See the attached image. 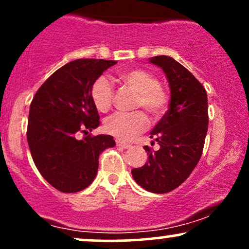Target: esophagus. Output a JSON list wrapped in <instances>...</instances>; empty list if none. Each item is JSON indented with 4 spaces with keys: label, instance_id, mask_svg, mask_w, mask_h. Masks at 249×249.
<instances>
[{
    "label": "esophagus",
    "instance_id": "obj_1",
    "mask_svg": "<svg viewBox=\"0 0 249 249\" xmlns=\"http://www.w3.org/2000/svg\"><path fill=\"white\" fill-rule=\"evenodd\" d=\"M116 144H117V146H118V147H122V148H128V147L131 146L130 144H127V142H124L119 141V139H117V141H116Z\"/></svg>",
    "mask_w": 249,
    "mask_h": 249
}]
</instances>
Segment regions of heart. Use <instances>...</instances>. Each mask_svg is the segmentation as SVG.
Wrapping results in <instances>:
<instances>
[{
    "instance_id": "1",
    "label": "heart",
    "mask_w": 249,
    "mask_h": 249,
    "mask_svg": "<svg viewBox=\"0 0 249 249\" xmlns=\"http://www.w3.org/2000/svg\"><path fill=\"white\" fill-rule=\"evenodd\" d=\"M123 83L138 92L134 107H144L152 119H159L166 111L168 96L159 85V81L153 73L146 70L133 69L124 71L119 75ZM113 85L107 77H98L90 88V97L93 105L101 112H107L112 107ZM147 126V117L142 111L133 112H116L104 123L105 131L115 136L119 141H130Z\"/></svg>"
}]
</instances>
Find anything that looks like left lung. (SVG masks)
<instances>
[{"mask_svg": "<svg viewBox=\"0 0 249 249\" xmlns=\"http://www.w3.org/2000/svg\"><path fill=\"white\" fill-rule=\"evenodd\" d=\"M150 62L164 70L171 99L167 112L151 131V138L160 147L153 151L144 146L147 161L133 168L132 177L146 191L167 193L190 177L201 158L208 128L207 92L172 57L156 56Z\"/></svg>", "mask_w": 249, "mask_h": 249, "instance_id": "1", "label": "left lung"}]
</instances>
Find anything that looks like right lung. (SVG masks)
<instances>
[{
    "instance_id": "right-lung-1",
    "label": "right lung",
    "mask_w": 249,
    "mask_h": 249,
    "mask_svg": "<svg viewBox=\"0 0 249 249\" xmlns=\"http://www.w3.org/2000/svg\"><path fill=\"white\" fill-rule=\"evenodd\" d=\"M116 63L76 59L55 71L34 96L27 130L31 157L43 178L61 192L87 188L97 174L99 154L116 145L107 134L78 138L101 124L90 88Z\"/></svg>"
}]
</instances>
